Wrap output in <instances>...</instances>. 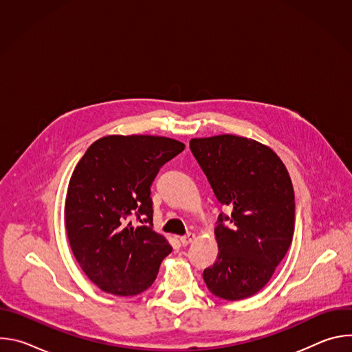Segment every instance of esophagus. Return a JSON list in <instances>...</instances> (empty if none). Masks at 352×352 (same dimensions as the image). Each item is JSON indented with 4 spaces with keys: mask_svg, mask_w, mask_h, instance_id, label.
Masks as SVG:
<instances>
[{
    "mask_svg": "<svg viewBox=\"0 0 352 352\" xmlns=\"http://www.w3.org/2000/svg\"><path fill=\"white\" fill-rule=\"evenodd\" d=\"M193 239H195V234H192V232H189V234H186V235L179 236V242H181V245H182V246L189 245Z\"/></svg>",
    "mask_w": 352,
    "mask_h": 352,
    "instance_id": "obj_1",
    "label": "esophagus"
}]
</instances>
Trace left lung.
Returning a JSON list of instances; mask_svg holds the SVG:
<instances>
[{
    "label": "left lung",
    "instance_id": "8db88e82",
    "mask_svg": "<svg viewBox=\"0 0 352 352\" xmlns=\"http://www.w3.org/2000/svg\"><path fill=\"white\" fill-rule=\"evenodd\" d=\"M190 152L216 197L219 256L204 280L219 298L252 296L272 278L292 242L295 195L291 178L273 150L235 135L192 139Z\"/></svg>",
    "mask_w": 352,
    "mask_h": 352
}]
</instances>
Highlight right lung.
I'll return each instance as SVG.
<instances>
[{
  "label": "right lung",
  "instance_id": "obj_1",
  "mask_svg": "<svg viewBox=\"0 0 352 352\" xmlns=\"http://www.w3.org/2000/svg\"><path fill=\"white\" fill-rule=\"evenodd\" d=\"M184 148L163 136L111 135L96 140L75 167L65 227L79 266L98 288L129 296L156 280L173 248L153 231L150 188Z\"/></svg>",
  "mask_w": 352,
  "mask_h": 352
}]
</instances>
